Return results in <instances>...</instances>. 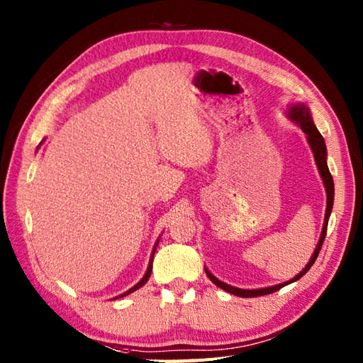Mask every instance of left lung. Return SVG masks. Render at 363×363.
<instances>
[{"label":"left lung","instance_id":"left-lung-1","mask_svg":"<svg viewBox=\"0 0 363 363\" xmlns=\"http://www.w3.org/2000/svg\"><path fill=\"white\" fill-rule=\"evenodd\" d=\"M287 117L296 123V125L303 129V133L307 135V142H309L311 150L313 152V157H315V164H317L318 168V173L323 179V184H325V189H326V212H325V223H323V229H321V235H320V240L317 248H315L311 260L307 262V265L303 268V272H299L295 277H291L290 281L284 282V284H277V285H272V287H264V289H238V287H233V285H229L226 282H223L220 279H217L209 269H206V274L209 279L217 285V287L223 289L228 293H233L235 296H240V298H252V296H262V295H269V293L277 291L279 289L285 287V285H289L291 282L298 281L299 277H303L307 272H309L311 267L313 265V262L317 260L318 257V252L321 250V245L325 242V237H326V229H328V221L330 217V212H333V206H334V181H333V176L329 173V168H328V150H326V143H325V138L320 134V130L317 129V126L313 125V120H312V115H311V109L307 107L304 103H298V104H293L289 107L287 111Z\"/></svg>","mask_w":363,"mask_h":363}]
</instances>
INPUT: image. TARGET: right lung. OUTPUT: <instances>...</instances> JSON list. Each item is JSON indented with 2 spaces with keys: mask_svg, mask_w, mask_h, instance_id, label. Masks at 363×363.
I'll use <instances>...</instances> for the list:
<instances>
[{
  "mask_svg": "<svg viewBox=\"0 0 363 363\" xmlns=\"http://www.w3.org/2000/svg\"><path fill=\"white\" fill-rule=\"evenodd\" d=\"M157 245H159V240L156 242V245H154V248H152V252H151V257H150V264H148V268H146V273H145V276L142 277L140 281H138L134 287H130L128 291H125V293H121L120 296H117V298H123V296H126V295H129V293H133V291H135V290H138L140 287H143V285L148 282V279H150V276H151V272H152V259H154V252H156V248H157Z\"/></svg>",
  "mask_w": 363,
  "mask_h": 363,
  "instance_id": "1",
  "label": "right lung"
}]
</instances>
